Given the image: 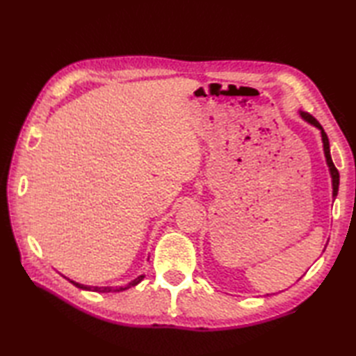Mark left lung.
<instances>
[{
    "label": "left lung",
    "instance_id": "1",
    "mask_svg": "<svg viewBox=\"0 0 356 356\" xmlns=\"http://www.w3.org/2000/svg\"><path fill=\"white\" fill-rule=\"evenodd\" d=\"M301 116H303V119H306L307 122H311L312 125L318 127L321 130V139H323V147H324V154H326V161H327V165H329V170H330V176H332V186H334V195L338 194V186H339V172L337 170L335 163L332 162V156H330V148H329V139H327V134L326 131L323 130V127L320 125L318 120H316L315 118H312L311 115H307V113H301Z\"/></svg>",
    "mask_w": 356,
    "mask_h": 356
}]
</instances>
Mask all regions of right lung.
<instances>
[{"label":"right lung","instance_id":"right-lung-1","mask_svg":"<svg viewBox=\"0 0 356 356\" xmlns=\"http://www.w3.org/2000/svg\"><path fill=\"white\" fill-rule=\"evenodd\" d=\"M143 277H145V274H142V275H139L138 278H134L131 283H128V284H125V286H116V287H110V286H105V287H97V286H84V284H79V283H74V282H70L76 286V287H79V289H87V291H93V292H120V291H125V289H128V287H131V286H136L138 283H140L142 280H143Z\"/></svg>","mask_w":356,"mask_h":356}]
</instances>
